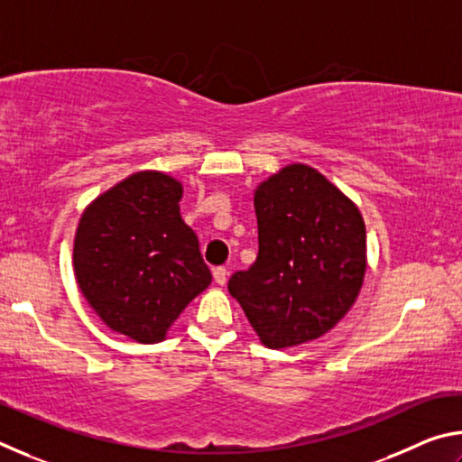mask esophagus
Here are the masks:
<instances>
[{
    "mask_svg": "<svg viewBox=\"0 0 462 462\" xmlns=\"http://www.w3.org/2000/svg\"><path fill=\"white\" fill-rule=\"evenodd\" d=\"M226 279H228V271H226V267H216L214 269V281L217 285H224Z\"/></svg>",
    "mask_w": 462,
    "mask_h": 462,
    "instance_id": "34e87169",
    "label": "esophagus"
}]
</instances>
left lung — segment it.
Listing matches in <instances>:
<instances>
[{
    "label": "left lung",
    "mask_w": 462,
    "mask_h": 462,
    "mask_svg": "<svg viewBox=\"0 0 462 462\" xmlns=\"http://www.w3.org/2000/svg\"><path fill=\"white\" fill-rule=\"evenodd\" d=\"M259 256L228 291L269 348L311 342L353 308L366 271L356 203L314 167L293 162L254 189Z\"/></svg>",
    "instance_id": "obj_1"
}]
</instances>
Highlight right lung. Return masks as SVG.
<instances>
[{"label": "right lung", "mask_w": 462, "mask_h": 462, "mask_svg": "<svg viewBox=\"0 0 462 462\" xmlns=\"http://www.w3.org/2000/svg\"><path fill=\"white\" fill-rule=\"evenodd\" d=\"M183 185L138 171L93 199L73 242V271L109 330L152 344L212 283L195 232L183 222Z\"/></svg>", "instance_id": "1"}]
</instances>
